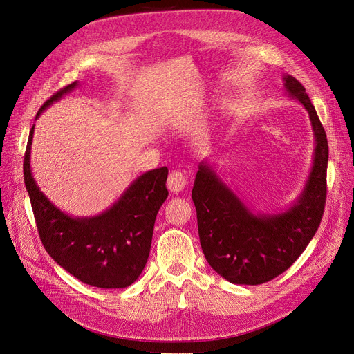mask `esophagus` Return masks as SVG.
Masks as SVG:
<instances>
[{
	"mask_svg": "<svg viewBox=\"0 0 354 354\" xmlns=\"http://www.w3.org/2000/svg\"><path fill=\"white\" fill-rule=\"evenodd\" d=\"M187 186V177L183 171L180 170H174L168 176L167 180V187L171 193H178L181 190H184V187Z\"/></svg>",
	"mask_w": 354,
	"mask_h": 354,
	"instance_id": "1",
	"label": "esophagus"
}]
</instances>
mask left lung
Wrapping results in <instances>:
<instances>
[{
  "label": "left lung",
  "instance_id": "8db88e82",
  "mask_svg": "<svg viewBox=\"0 0 354 354\" xmlns=\"http://www.w3.org/2000/svg\"><path fill=\"white\" fill-rule=\"evenodd\" d=\"M287 92L308 111L315 149L311 173L295 203L283 213L254 214L207 162H200L192 198L200 245L209 265L232 283L259 285L298 259L322 223L327 197L328 144L306 88L283 76Z\"/></svg>",
  "mask_w": 354,
  "mask_h": 354
}]
</instances>
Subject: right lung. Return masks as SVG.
<instances>
[{
  "label": "right lung",
  "mask_w": 354,
  "mask_h": 354,
  "mask_svg": "<svg viewBox=\"0 0 354 354\" xmlns=\"http://www.w3.org/2000/svg\"><path fill=\"white\" fill-rule=\"evenodd\" d=\"M77 86V82L56 92L40 113ZM31 127L24 154V183L39 234L47 254L79 281L97 288H125L147 263L157 213L168 196V168H156L133 180L106 212L93 217H72L60 212L37 187L30 168Z\"/></svg>",
  "instance_id": "add662e5"
}]
</instances>
